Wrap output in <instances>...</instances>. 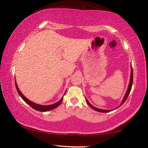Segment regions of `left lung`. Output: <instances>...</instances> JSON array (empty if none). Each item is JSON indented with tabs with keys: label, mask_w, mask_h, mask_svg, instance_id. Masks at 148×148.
I'll return each mask as SVG.
<instances>
[{
	"label": "left lung",
	"mask_w": 148,
	"mask_h": 148,
	"mask_svg": "<svg viewBox=\"0 0 148 148\" xmlns=\"http://www.w3.org/2000/svg\"><path fill=\"white\" fill-rule=\"evenodd\" d=\"M130 66H131V73H130V82H129V84H128V87L127 91H126V92L125 95V97H124V98H123V101H122V102H121V105H119V106L118 107H121V105H123V104L125 102V101L126 100V99H127V97H128L129 94H130V91H131V88H132V82H133V70H132V64H131ZM86 101L87 103H88L89 105H90V107H91V108H92V109H93V110H95V111H98V112H110V111H112V109H111V110H105V109H99V108H97V107H93V105H91V104L88 101V100L86 99ZM118 107L115 108V109H117V108H118Z\"/></svg>",
	"instance_id": "obj_1"
}]
</instances>
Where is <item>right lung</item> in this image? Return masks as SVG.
Returning a JSON list of instances; mask_svg holds the SVG:
<instances>
[{
    "instance_id": "add662e5",
    "label": "right lung",
    "mask_w": 148,
    "mask_h": 148,
    "mask_svg": "<svg viewBox=\"0 0 148 148\" xmlns=\"http://www.w3.org/2000/svg\"><path fill=\"white\" fill-rule=\"evenodd\" d=\"M15 85H16V90H17L18 94H19L20 97L22 98L23 100L26 103L29 105L30 107H32L33 109H34L35 110H37V111H38L46 112V111H51V110H52V109H55V108H57L58 106H59L60 104L61 103L62 100H63V96H62V97L59 101H57V103H53L52 105H43L37 104V103H36L32 102L30 100L27 99V98L22 94V93L21 92L20 90H19V88H18V86L17 83H16V81H15ZM65 93H64V94H65Z\"/></svg>"
}]
</instances>
